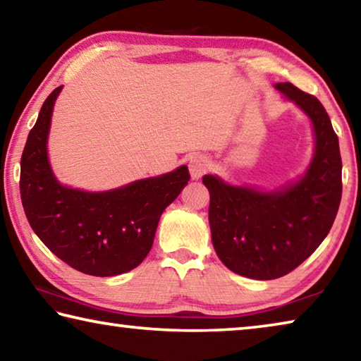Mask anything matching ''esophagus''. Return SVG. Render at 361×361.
<instances>
[{
	"instance_id": "obj_1",
	"label": "esophagus",
	"mask_w": 361,
	"mask_h": 361,
	"mask_svg": "<svg viewBox=\"0 0 361 361\" xmlns=\"http://www.w3.org/2000/svg\"><path fill=\"white\" fill-rule=\"evenodd\" d=\"M210 169V161L207 156H194L191 161H189V172L194 180L202 178V176L209 172Z\"/></svg>"
}]
</instances>
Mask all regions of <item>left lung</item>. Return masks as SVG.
Listing matches in <instances>:
<instances>
[{"label":"left lung","mask_w":361,"mask_h":361,"mask_svg":"<svg viewBox=\"0 0 361 361\" xmlns=\"http://www.w3.org/2000/svg\"><path fill=\"white\" fill-rule=\"evenodd\" d=\"M276 87L314 124L315 154L302 178L276 192L231 186L213 175L202 178L218 258L232 272L256 280L283 277L307 259L331 229L342 195L339 140L326 109L291 82Z\"/></svg>","instance_id":"1"}]
</instances>
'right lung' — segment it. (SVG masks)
Listing matches in <instances>:
<instances>
[{"label":"right lung","instance_id":"obj_1","mask_svg":"<svg viewBox=\"0 0 361 361\" xmlns=\"http://www.w3.org/2000/svg\"><path fill=\"white\" fill-rule=\"evenodd\" d=\"M42 103L20 159V197L30 226L51 252L76 271L95 277L129 272L149 253L162 212L188 185L189 170L130 183L106 192L65 188L47 161L54 102Z\"/></svg>","mask_w":361,"mask_h":361}]
</instances>
